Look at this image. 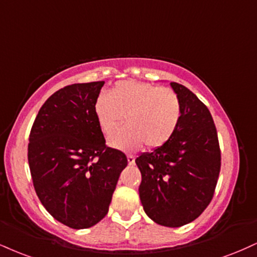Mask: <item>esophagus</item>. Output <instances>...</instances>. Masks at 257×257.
Instances as JSON below:
<instances>
[{"mask_svg":"<svg viewBox=\"0 0 257 257\" xmlns=\"http://www.w3.org/2000/svg\"><path fill=\"white\" fill-rule=\"evenodd\" d=\"M126 159H128V164H129V165H133V164L135 163V157L132 156V154H129V156H126Z\"/></svg>","mask_w":257,"mask_h":257,"instance_id":"1","label":"esophagus"}]
</instances>
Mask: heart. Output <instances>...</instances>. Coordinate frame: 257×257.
<instances>
[{
	"label": "heart",
	"instance_id": "heart-1",
	"mask_svg": "<svg viewBox=\"0 0 257 257\" xmlns=\"http://www.w3.org/2000/svg\"><path fill=\"white\" fill-rule=\"evenodd\" d=\"M93 112L99 129L106 135L115 131L125 117L126 126L109 138L111 147L135 151L145 144L154 150L174 137L182 107L178 95L171 88L126 80L117 82L110 95L99 94Z\"/></svg>",
	"mask_w": 257,
	"mask_h": 257
}]
</instances>
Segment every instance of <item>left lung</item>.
Returning a JSON list of instances; mask_svg holds the SVG:
<instances>
[{
  "label": "left lung",
  "instance_id": "obj_1",
  "mask_svg": "<svg viewBox=\"0 0 257 257\" xmlns=\"http://www.w3.org/2000/svg\"><path fill=\"white\" fill-rule=\"evenodd\" d=\"M181 101L174 137L135 159L142 179L139 194L146 214L157 224L179 227L207 208L214 195L221 156L217 128L207 106L190 89L170 83Z\"/></svg>",
  "mask_w": 257,
  "mask_h": 257
}]
</instances>
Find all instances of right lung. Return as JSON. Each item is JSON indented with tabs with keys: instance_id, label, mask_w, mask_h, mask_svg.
<instances>
[{
	"instance_id": "obj_1",
	"label": "right lung",
	"mask_w": 257,
	"mask_h": 257,
	"mask_svg": "<svg viewBox=\"0 0 257 257\" xmlns=\"http://www.w3.org/2000/svg\"><path fill=\"white\" fill-rule=\"evenodd\" d=\"M104 81L73 83L40 107L30 133L29 165L42 205L67 226L87 228L107 214L125 154L105 145L93 105Z\"/></svg>"
}]
</instances>
